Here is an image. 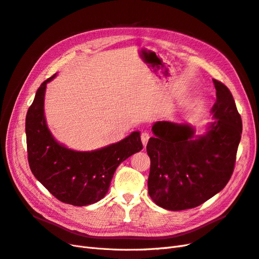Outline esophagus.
Instances as JSON below:
<instances>
[{
    "instance_id": "1",
    "label": "esophagus",
    "mask_w": 259,
    "mask_h": 259,
    "mask_svg": "<svg viewBox=\"0 0 259 259\" xmlns=\"http://www.w3.org/2000/svg\"><path fill=\"white\" fill-rule=\"evenodd\" d=\"M140 138H142V143H143L144 147H146L147 144H148L149 138H150V134H149V133H147V132H144V133H142V136H140Z\"/></svg>"
}]
</instances>
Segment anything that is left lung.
<instances>
[{
    "label": "left lung",
    "mask_w": 259,
    "mask_h": 259,
    "mask_svg": "<svg viewBox=\"0 0 259 259\" xmlns=\"http://www.w3.org/2000/svg\"><path fill=\"white\" fill-rule=\"evenodd\" d=\"M214 121L205 134L195 136L188 124L155 122L149 139L148 192L156 205L169 210L197 207L228 184L242 134V120L232 94L213 79Z\"/></svg>",
    "instance_id": "left-lung-1"
}]
</instances>
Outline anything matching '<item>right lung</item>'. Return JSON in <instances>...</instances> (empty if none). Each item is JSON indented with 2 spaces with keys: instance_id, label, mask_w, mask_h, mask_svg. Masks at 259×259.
I'll use <instances>...</instances> for the list:
<instances>
[{
  "instance_id": "obj_1",
  "label": "right lung",
  "mask_w": 259,
  "mask_h": 259,
  "mask_svg": "<svg viewBox=\"0 0 259 259\" xmlns=\"http://www.w3.org/2000/svg\"><path fill=\"white\" fill-rule=\"evenodd\" d=\"M56 75V74H55ZM37 89L26 116L29 166L34 177L59 201L74 206L96 203L107 194L116 167L143 149L140 133L93 151H75L59 144L44 114L46 84Z\"/></svg>"
}]
</instances>
